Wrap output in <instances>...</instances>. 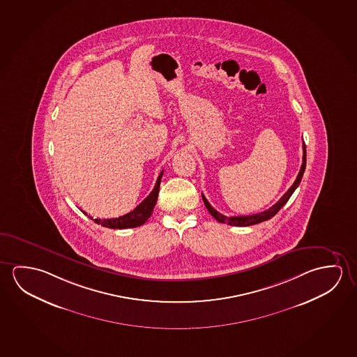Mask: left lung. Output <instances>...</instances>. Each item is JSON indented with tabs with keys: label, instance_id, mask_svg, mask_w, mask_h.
Wrapping results in <instances>:
<instances>
[{
	"label": "left lung",
	"instance_id": "left-lung-1",
	"mask_svg": "<svg viewBox=\"0 0 357 357\" xmlns=\"http://www.w3.org/2000/svg\"><path fill=\"white\" fill-rule=\"evenodd\" d=\"M305 167L306 147L305 144H303V164H301L299 175L296 177V180H295L294 183H293V186L290 187L288 191L284 193L283 197L280 198V199L278 201L277 204H273L271 208L263 211L261 213H255V215H237V217H227V215L220 213L218 211H215V208L211 206L210 202L206 199L204 195H202V199H204V206H206V208L208 210L211 215H213V218H215V220H217L220 223H226V225H229V226L248 227L257 225V223H261V222L268 221V220H271L272 217L277 215L278 212H279V210L283 207L284 204L288 202L289 198H290V196L294 193L295 190H296V187L299 186L300 181H301V178H303V175H304Z\"/></svg>",
	"mask_w": 357,
	"mask_h": 357
}]
</instances>
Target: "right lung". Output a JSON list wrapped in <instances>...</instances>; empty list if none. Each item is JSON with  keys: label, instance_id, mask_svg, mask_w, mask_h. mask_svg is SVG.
<instances>
[{"label": "right lung", "instance_id": "add662e5", "mask_svg": "<svg viewBox=\"0 0 357 357\" xmlns=\"http://www.w3.org/2000/svg\"><path fill=\"white\" fill-rule=\"evenodd\" d=\"M164 170L161 171L158 181L155 183L151 193L147 196L142 204L136 207L135 210L131 211L129 213L124 215H120L118 218H108V220H100V218H96L94 222L98 225H102V227H108V228H113V229H125V228H135V227L142 226L145 222L149 220V217L153 213V207L158 201V196H159L160 182H161V177H162ZM85 213V212H84ZM86 215V213H85ZM89 218L93 220L91 215H88Z\"/></svg>", "mask_w": 357, "mask_h": 357}]
</instances>
